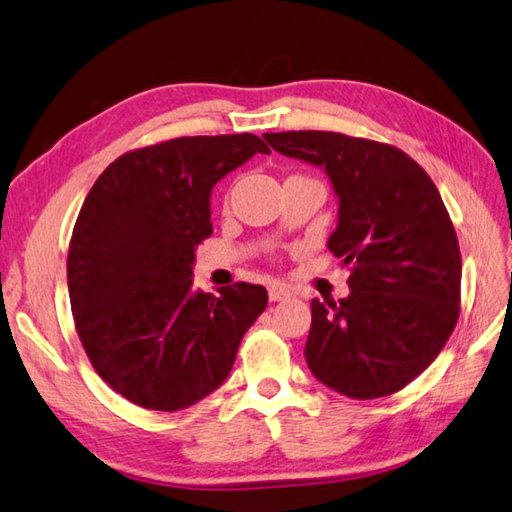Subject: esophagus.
Returning <instances> with one entry per match:
<instances>
[{
	"mask_svg": "<svg viewBox=\"0 0 512 512\" xmlns=\"http://www.w3.org/2000/svg\"><path fill=\"white\" fill-rule=\"evenodd\" d=\"M289 289L282 287V285H271L269 287V300L271 302H280V300H287L289 298Z\"/></svg>",
	"mask_w": 512,
	"mask_h": 512,
	"instance_id": "1",
	"label": "esophagus"
}]
</instances>
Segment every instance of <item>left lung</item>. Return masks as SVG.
<instances>
[{"label": "left lung", "instance_id": "1", "mask_svg": "<svg viewBox=\"0 0 512 512\" xmlns=\"http://www.w3.org/2000/svg\"><path fill=\"white\" fill-rule=\"evenodd\" d=\"M271 149L324 168L339 203L328 249L348 298L311 302L304 357L350 399L403 390L447 344L460 313L458 236L434 181L390 144L333 131L267 133Z\"/></svg>", "mask_w": 512, "mask_h": 512}]
</instances>
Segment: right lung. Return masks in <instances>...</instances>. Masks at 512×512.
I'll return each instance as SVG.
<instances>
[{
	"label": "right lung",
	"mask_w": 512,
	"mask_h": 512,
	"mask_svg": "<svg viewBox=\"0 0 512 512\" xmlns=\"http://www.w3.org/2000/svg\"><path fill=\"white\" fill-rule=\"evenodd\" d=\"M269 146L252 133L195 135L124 153L78 214L67 289L100 379L124 399L177 412L214 392L267 306V289H192L197 245L212 234L217 181Z\"/></svg>",
	"instance_id": "add662e5"
}]
</instances>
